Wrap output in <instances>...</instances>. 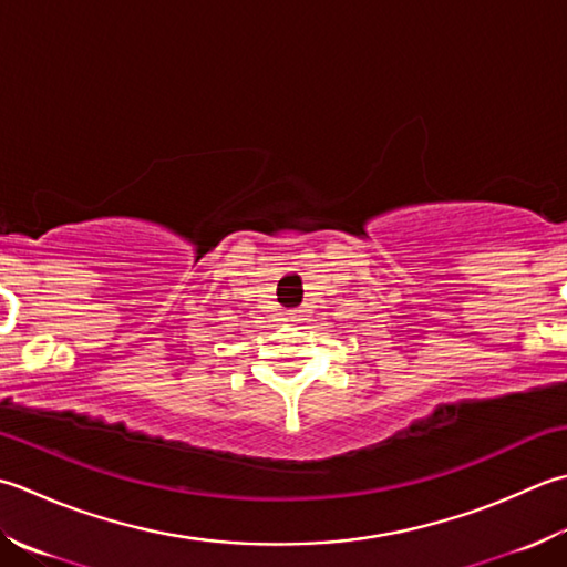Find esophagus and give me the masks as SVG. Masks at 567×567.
<instances>
[{
    "instance_id": "34e87169",
    "label": "esophagus",
    "mask_w": 567,
    "mask_h": 567,
    "mask_svg": "<svg viewBox=\"0 0 567 567\" xmlns=\"http://www.w3.org/2000/svg\"><path fill=\"white\" fill-rule=\"evenodd\" d=\"M312 315V309H309L307 305H302V307H297V309H292L290 312V319L292 321H297V324H302V321H307V317Z\"/></svg>"
}]
</instances>
